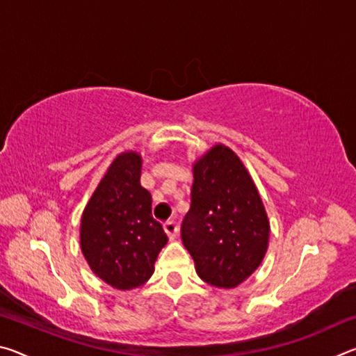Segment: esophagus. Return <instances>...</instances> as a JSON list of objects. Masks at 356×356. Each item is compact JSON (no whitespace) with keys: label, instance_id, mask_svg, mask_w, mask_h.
Returning <instances> with one entry per match:
<instances>
[{"label":"esophagus","instance_id":"34e87169","mask_svg":"<svg viewBox=\"0 0 356 356\" xmlns=\"http://www.w3.org/2000/svg\"><path fill=\"white\" fill-rule=\"evenodd\" d=\"M165 232L168 234V237H170L171 240H174L177 237V234H179V227H177V225L174 221H168V222H165Z\"/></svg>","mask_w":356,"mask_h":356}]
</instances>
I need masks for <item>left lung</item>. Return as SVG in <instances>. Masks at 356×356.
<instances>
[{
  "label": "left lung",
  "instance_id": "left-lung-1",
  "mask_svg": "<svg viewBox=\"0 0 356 356\" xmlns=\"http://www.w3.org/2000/svg\"><path fill=\"white\" fill-rule=\"evenodd\" d=\"M182 242L207 284L237 287L261 265L270 222L254 182L231 149L216 144L193 165Z\"/></svg>",
  "mask_w": 356,
  "mask_h": 356
}]
</instances>
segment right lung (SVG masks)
Segmentation results:
<instances>
[{
  "mask_svg": "<svg viewBox=\"0 0 356 356\" xmlns=\"http://www.w3.org/2000/svg\"><path fill=\"white\" fill-rule=\"evenodd\" d=\"M141 163L131 150L118 155L81 215L83 256L100 280L119 291L143 286L168 242L152 216V196L140 184Z\"/></svg>",
  "mask_w": 356,
  "mask_h": 356,
  "instance_id": "obj_1",
  "label": "right lung"
}]
</instances>
